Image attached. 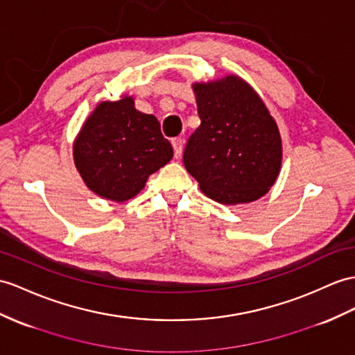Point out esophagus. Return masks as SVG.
Wrapping results in <instances>:
<instances>
[{"label":"esophagus","mask_w":355,"mask_h":355,"mask_svg":"<svg viewBox=\"0 0 355 355\" xmlns=\"http://www.w3.org/2000/svg\"><path fill=\"white\" fill-rule=\"evenodd\" d=\"M171 144H173V150H175V158H179L180 155H182L184 140H182V138H173Z\"/></svg>","instance_id":"34e87169"}]
</instances>
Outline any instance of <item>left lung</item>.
Returning <instances> with one entry per match:
<instances>
[{"label": "left lung", "mask_w": 355, "mask_h": 355, "mask_svg": "<svg viewBox=\"0 0 355 355\" xmlns=\"http://www.w3.org/2000/svg\"><path fill=\"white\" fill-rule=\"evenodd\" d=\"M194 92L200 126L187 141L185 168L218 203L261 198L282 166L279 128L265 103L238 76L194 84Z\"/></svg>", "instance_id": "8db88e82"}]
</instances>
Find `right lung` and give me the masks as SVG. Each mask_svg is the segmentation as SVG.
Returning <instances> with one entry per match:
<instances>
[{
    "label": "right lung",
    "mask_w": 355,
    "mask_h": 355,
    "mask_svg": "<svg viewBox=\"0 0 355 355\" xmlns=\"http://www.w3.org/2000/svg\"><path fill=\"white\" fill-rule=\"evenodd\" d=\"M157 117L135 110L132 98L101 102L73 144L75 166L92 191L125 202L171 159Z\"/></svg>",
    "instance_id": "add662e5"
}]
</instances>
